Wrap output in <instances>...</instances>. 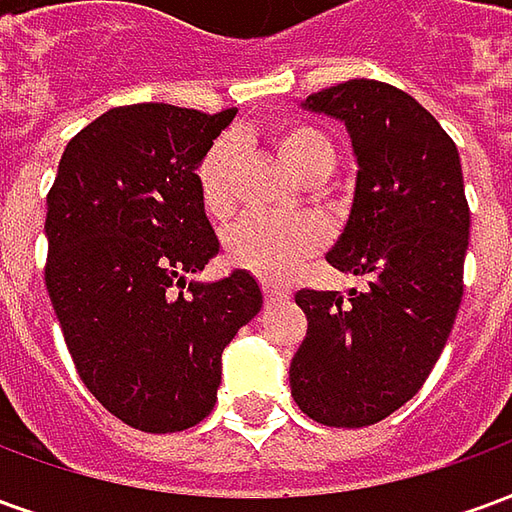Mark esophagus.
<instances>
[{"label": "esophagus", "instance_id": "esophagus-1", "mask_svg": "<svg viewBox=\"0 0 512 512\" xmlns=\"http://www.w3.org/2000/svg\"><path fill=\"white\" fill-rule=\"evenodd\" d=\"M263 293H266V299L271 301V304L290 299V290L285 288V285H277V282H266V285H263Z\"/></svg>", "mask_w": 512, "mask_h": 512}]
</instances>
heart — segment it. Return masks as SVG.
I'll return each mask as SVG.
<instances>
[{
	"mask_svg": "<svg viewBox=\"0 0 512 512\" xmlns=\"http://www.w3.org/2000/svg\"><path fill=\"white\" fill-rule=\"evenodd\" d=\"M279 158L296 178H307L318 169L332 167L334 147L321 128L310 123H285L274 131ZM235 139H216L197 167L202 208L213 219H224L233 211ZM323 230L312 219H282L266 213H249L227 235V255L235 266L263 279H282L310 260L321 249Z\"/></svg>",
	"mask_w": 512,
	"mask_h": 512,
	"instance_id": "obj_1",
	"label": "heart"
}]
</instances>
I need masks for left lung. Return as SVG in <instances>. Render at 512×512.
Here are the masks:
<instances>
[{
  "label": "left lung",
  "mask_w": 512,
  "mask_h": 512,
  "mask_svg": "<svg viewBox=\"0 0 512 512\" xmlns=\"http://www.w3.org/2000/svg\"><path fill=\"white\" fill-rule=\"evenodd\" d=\"M304 109L343 120L356 191L329 266L367 282L299 290L307 337L290 362L299 408L329 428L376 425L417 395L463 296L469 202L458 147L414 98L376 79L326 87Z\"/></svg>",
  "instance_id": "1"
}]
</instances>
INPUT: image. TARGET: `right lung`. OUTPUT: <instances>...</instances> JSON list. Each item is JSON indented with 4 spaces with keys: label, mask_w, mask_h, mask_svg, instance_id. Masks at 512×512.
Wrapping results in <instances>:
<instances>
[{
    "label": "right lung",
    "mask_w": 512,
    "mask_h": 512,
    "mask_svg": "<svg viewBox=\"0 0 512 512\" xmlns=\"http://www.w3.org/2000/svg\"><path fill=\"white\" fill-rule=\"evenodd\" d=\"M235 112L109 109L68 142L46 197V288L73 365L145 433L211 414L224 345L263 307L246 271L186 285L219 255L197 167Z\"/></svg>",
    "instance_id": "right-lung-1"
}]
</instances>
